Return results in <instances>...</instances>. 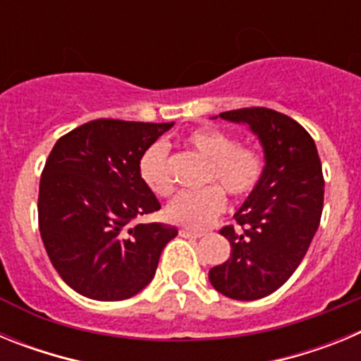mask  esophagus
Returning a JSON list of instances; mask_svg holds the SVG:
<instances>
[{
  "mask_svg": "<svg viewBox=\"0 0 361 361\" xmlns=\"http://www.w3.org/2000/svg\"><path fill=\"white\" fill-rule=\"evenodd\" d=\"M178 235L184 238H200L202 237V233L200 231H191V229H186V228L180 229V231H178Z\"/></svg>",
  "mask_w": 361,
  "mask_h": 361,
  "instance_id": "34e87169",
  "label": "esophagus"
}]
</instances>
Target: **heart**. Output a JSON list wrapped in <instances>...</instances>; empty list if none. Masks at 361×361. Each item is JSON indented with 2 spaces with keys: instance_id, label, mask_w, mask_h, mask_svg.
Masks as SVG:
<instances>
[{
  "instance_id": "obj_1",
  "label": "heart",
  "mask_w": 361,
  "mask_h": 361,
  "mask_svg": "<svg viewBox=\"0 0 361 361\" xmlns=\"http://www.w3.org/2000/svg\"><path fill=\"white\" fill-rule=\"evenodd\" d=\"M188 148L206 159L204 183H215L197 191H183L166 206V219L186 229H204L226 209L224 192L233 200L253 193L264 173V159L258 149L237 145L235 137L216 128H199L184 139ZM142 183L155 195H170L173 180L168 166V148L155 142L139 161ZM222 187L221 190L219 188Z\"/></svg>"
}]
</instances>
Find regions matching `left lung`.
<instances>
[{"mask_svg":"<svg viewBox=\"0 0 361 361\" xmlns=\"http://www.w3.org/2000/svg\"><path fill=\"white\" fill-rule=\"evenodd\" d=\"M220 117L250 126L266 166L235 213L238 228L220 229L231 257L209 269V282L228 298L258 300L282 288L307 253L324 208L322 162L304 126L280 111L253 106Z\"/></svg>","mask_w":361,"mask_h":361,"instance_id":"1","label":"left lung"}]
</instances>
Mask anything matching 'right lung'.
Segmentation results:
<instances>
[{"label": "right lung", "mask_w": 361, "mask_h": 361, "mask_svg": "<svg viewBox=\"0 0 361 361\" xmlns=\"http://www.w3.org/2000/svg\"><path fill=\"white\" fill-rule=\"evenodd\" d=\"M173 123L97 119L54 145L37 216L50 262L73 291L117 302L152 282L171 226L135 224L161 204L139 175L142 153Z\"/></svg>", "instance_id": "1"}]
</instances>
